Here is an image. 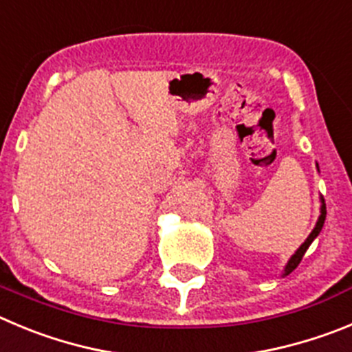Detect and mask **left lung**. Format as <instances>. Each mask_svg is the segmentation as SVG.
<instances>
[{"label": "left lung", "mask_w": 352, "mask_h": 352, "mask_svg": "<svg viewBox=\"0 0 352 352\" xmlns=\"http://www.w3.org/2000/svg\"><path fill=\"white\" fill-rule=\"evenodd\" d=\"M318 170H319V167H318ZM319 201H321V208H319V218H318V221H316V227L312 228V232H311V234H309L307 239L304 241V244H302V246L295 251V254H292V258H289L288 263H286V267H285V272H283V277L288 276V274H292L293 270H295L296 267H298L300 260H302V258H304L305 251L309 250V246H311V244H312V241H314L316 237H318L319 232H321V228H323L324 218H327V206H324V199L323 197L319 199Z\"/></svg>", "instance_id": "8db88e82"}]
</instances>
